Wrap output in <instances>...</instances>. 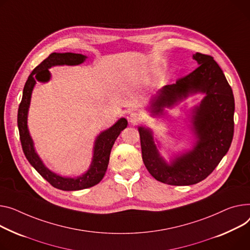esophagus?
<instances>
[{"instance_id":"obj_1","label":"esophagus","mask_w":250,"mask_h":250,"mask_svg":"<svg viewBox=\"0 0 250 250\" xmlns=\"http://www.w3.org/2000/svg\"><path fill=\"white\" fill-rule=\"evenodd\" d=\"M127 120H128V122H129L131 125H138V124L142 121V116H141V114L138 113V112H131V113L128 115Z\"/></svg>"}]
</instances>
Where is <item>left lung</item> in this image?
<instances>
[{
	"instance_id": "8db88e82",
	"label": "left lung",
	"mask_w": 250,
	"mask_h": 250,
	"mask_svg": "<svg viewBox=\"0 0 250 250\" xmlns=\"http://www.w3.org/2000/svg\"><path fill=\"white\" fill-rule=\"evenodd\" d=\"M198 67L171 85L163 86L151 102L154 114L163 113L190 94L205 97L193 111V130L197 137L193 149L176 158L171 165L160 156L151 129L139 126L142 157L156 180L174 186L194 185L206 179L230 147L234 132V96L231 86L212 56L196 53Z\"/></svg>"
}]
</instances>
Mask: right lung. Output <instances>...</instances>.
Segmentation results:
<instances>
[{
  "instance_id": "obj_1",
  "label": "right lung",
  "mask_w": 250,
  "mask_h": 250,
  "mask_svg": "<svg viewBox=\"0 0 250 250\" xmlns=\"http://www.w3.org/2000/svg\"><path fill=\"white\" fill-rule=\"evenodd\" d=\"M86 56L76 53H51L45 60H43L37 67L29 75L23 90V97L18 109V127L20 134V141L23 152L34 167V169L53 187L63 191H76L90 188L98 184L105 175L111 147L120 136L121 131L127 125V121L124 118L120 119L111 127L101 132L94 143L93 158L88 171L77 178L61 177L46 168L37 153L35 152L34 145L30 137L27 116L30 106L31 94L34 88L36 81L47 82L50 79L49 68L56 65H78L84 62Z\"/></svg>"
}]
</instances>
